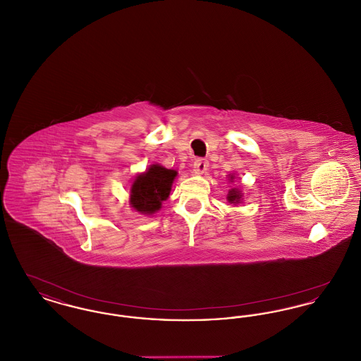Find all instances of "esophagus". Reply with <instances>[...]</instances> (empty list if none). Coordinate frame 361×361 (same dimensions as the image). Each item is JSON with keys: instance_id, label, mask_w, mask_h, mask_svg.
Segmentation results:
<instances>
[{"instance_id": "34e87169", "label": "esophagus", "mask_w": 361, "mask_h": 361, "mask_svg": "<svg viewBox=\"0 0 361 361\" xmlns=\"http://www.w3.org/2000/svg\"><path fill=\"white\" fill-rule=\"evenodd\" d=\"M207 169H208V161L207 159H204V158L195 159V162H193V172L202 174V173L206 172Z\"/></svg>"}]
</instances>
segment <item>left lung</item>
Returning a JSON list of instances; mask_svg holds the SVG:
<instances>
[{
    "mask_svg": "<svg viewBox=\"0 0 361 361\" xmlns=\"http://www.w3.org/2000/svg\"><path fill=\"white\" fill-rule=\"evenodd\" d=\"M228 183H234L235 180V176L233 173L228 174ZM242 197H243V193L240 190V187H235V188L228 189V193H227V202L230 204H240L242 203Z\"/></svg>",
    "mask_w": 361,
    "mask_h": 361,
    "instance_id": "1",
    "label": "left lung"
}]
</instances>
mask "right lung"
Returning <instances> with one entry per match:
<instances>
[{"label":"right lung","instance_id":"obj_1","mask_svg":"<svg viewBox=\"0 0 361 361\" xmlns=\"http://www.w3.org/2000/svg\"><path fill=\"white\" fill-rule=\"evenodd\" d=\"M177 171L159 164L150 165L134 178L130 189V206L142 215H153L169 197Z\"/></svg>","mask_w":361,"mask_h":361}]
</instances>
